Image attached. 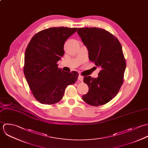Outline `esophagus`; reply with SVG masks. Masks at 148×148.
<instances>
[{"mask_svg": "<svg viewBox=\"0 0 148 148\" xmlns=\"http://www.w3.org/2000/svg\"><path fill=\"white\" fill-rule=\"evenodd\" d=\"M83 79H84V77L82 76L81 75H79V76H78V80L80 81L81 82H82Z\"/></svg>", "mask_w": 148, "mask_h": 148, "instance_id": "34e87169", "label": "esophagus"}]
</instances>
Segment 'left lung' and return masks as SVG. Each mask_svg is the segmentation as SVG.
Listing matches in <instances>:
<instances>
[{"label":"left lung","instance_id":"left-lung-1","mask_svg":"<svg viewBox=\"0 0 148 148\" xmlns=\"http://www.w3.org/2000/svg\"><path fill=\"white\" fill-rule=\"evenodd\" d=\"M77 33L88 48L89 59L101 69L97 78L84 77L89 91L82 99L94 106L105 105L117 95L123 82L126 64L121 45L105 29L78 28Z\"/></svg>","mask_w":148,"mask_h":148}]
</instances>
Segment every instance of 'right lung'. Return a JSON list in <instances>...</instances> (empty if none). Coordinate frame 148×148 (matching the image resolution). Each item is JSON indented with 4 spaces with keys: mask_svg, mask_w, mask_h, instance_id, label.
<instances>
[{
    "mask_svg": "<svg viewBox=\"0 0 148 148\" xmlns=\"http://www.w3.org/2000/svg\"><path fill=\"white\" fill-rule=\"evenodd\" d=\"M77 28L51 27L31 38L25 51L23 71L34 97L40 103L53 105L60 101L66 88L75 84L78 73L65 72L57 62L64 53L66 40Z\"/></svg>",
    "mask_w": 148,
    "mask_h": 148,
    "instance_id": "add662e5",
    "label": "right lung"
}]
</instances>
